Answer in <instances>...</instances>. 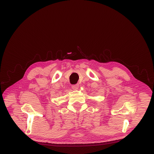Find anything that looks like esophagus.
<instances>
[{"mask_svg": "<svg viewBox=\"0 0 154 154\" xmlns=\"http://www.w3.org/2000/svg\"><path fill=\"white\" fill-rule=\"evenodd\" d=\"M79 87V84H75V85H72V88H73V89H74V90L78 89Z\"/></svg>", "mask_w": 154, "mask_h": 154, "instance_id": "34e87169", "label": "esophagus"}]
</instances>
